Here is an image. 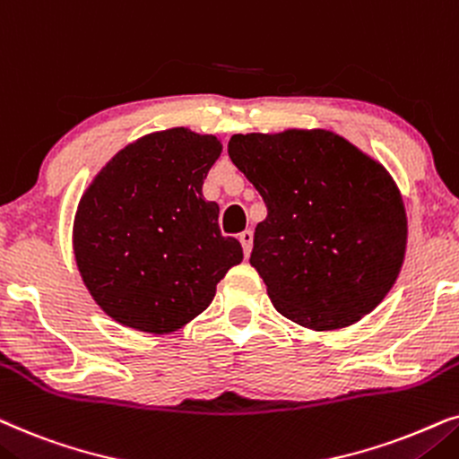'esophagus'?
<instances>
[{"label":"esophagus","mask_w":459,"mask_h":459,"mask_svg":"<svg viewBox=\"0 0 459 459\" xmlns=\"http://www.w3.org/2000/svg\"><path fill=\"white\" fill-rule=\"evenodd\" d=\"M239 241L243 246V254H246V258L249 254H252V246H254V233L252 230H243V233L239 235Z\"/></svg>","instance_id":"1"}]
</instances>
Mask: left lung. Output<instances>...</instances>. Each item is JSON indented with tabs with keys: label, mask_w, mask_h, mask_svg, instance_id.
Listing matches in <instances>:
<instances>
[{
	"label": "left lung",
	"mask_w": 459,
	"mask_h": 459,
	"mask_svg": "<svg viewBox=\"0 0 459 459\" xmlns=\"http://www.w3.org/2000/svg\"><path fill=\"white\" fill-rule=\"evenodd\" d=\"M229 155L266 204L249 264L274 308L313 332L369 315L407 252L405 204L388 169L321 127L235 134Z\"/></svg>",
	"instance_id": "obj_1"
}]
</instances>
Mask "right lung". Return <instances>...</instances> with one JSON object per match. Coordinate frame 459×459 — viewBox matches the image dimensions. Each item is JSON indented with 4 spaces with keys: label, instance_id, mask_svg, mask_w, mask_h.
Listing matches in <instances>:
<instances>
[{
    "label": "right lung",
    "instance_id": "1",
    "mask_svg": "<svg viewBox=\"0 0 459 459\" xmlns=\"http://www.w3.org/2000/svg\"><path fill=\"white\" fill-rule=\"evenodd\" d=\"M222 140L151 132L108 159L79 199L73 254L90 296L119 325L169 333L204 313L241 243L222 237L204 180Z\"/></svg>",
    "mask_w": 459,
    "mask_h": 459
}]
</instances>
